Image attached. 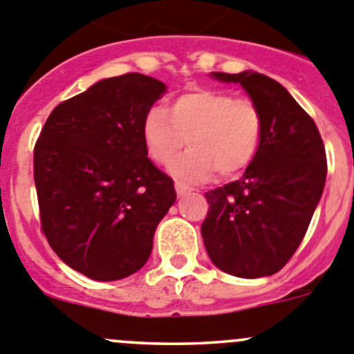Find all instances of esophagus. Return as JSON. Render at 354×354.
Wrapping results in <instances>:
<instances>
[{
	"label": "esophagus",
	"instance_id": "esophagus-1",
	"mask_svg": "<svg viewBox=\"0 0 354 354\" xmlns=\"http://www.w3.org/2000/svg\"><path fill=\"white\" fill-rule=\"evenodd\" d=\"M175 191H177V194H179V196H184V194L191 193V187L186 186V184H183V183H175Z\"/></svg>",
	"mask_w": 354,
	"mask_h": 354
}]
</instances>
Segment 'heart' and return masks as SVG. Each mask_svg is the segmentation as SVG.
<instances>
[{
    "mask_svg": "<svg viewBox=\"0 0 354 354\" xmlns=\"http://www.w3.org/2000/svg\"><path fill=\"white\" fill-rule=\"evenodd\" d=\"M262 136L261 107L215 88L179 93L167 113L154 107L142 120L146 153L156 165H167L187 142L189 149L170 165L184 183H205L215 171L222 179L236 177L255 160Z\"/></svg>",
    "mask_w": 354,
    "mask_h": 354,
    "instance_id": "heart-1",
    "label": "heart"
}]
</instances>
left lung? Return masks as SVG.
Returning a JSON list of instances; mask_svg holds the SVG:
<instances>
[{
  "instance_id": "obj_1",
  "label": "left lung",
  "mask_w": 354,
  "mask_h": 354,
  "mask_svg": "<svg viewBox=\"0 0 354 354\" xmlns=\"http://www.w3.org/2000/svg\"><path fill=\"white\" fill-rule=\"evenodd\" d=\"M212 76L247 90L262 111L264 136L240 180L205 193V248L227 274H274L299 248L322 198L325 146L313 118L278 82L254 71Z\"/></svg>"
}]
</instances>
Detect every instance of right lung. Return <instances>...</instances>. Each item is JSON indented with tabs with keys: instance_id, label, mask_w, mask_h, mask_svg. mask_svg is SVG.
<instances>
[{
	"instance_id": "add662e5",
	"label": "right lung",
	"mask_w": 354,
	"mask_h": 354,
	"mask_svg": "<svg viewBox=\"0 0 354 354\" xmlns=\"http://www.w3.org/2000/svg\"><path fill=\"white\" fill-rule=\"evenodd\" d=\"M165 90L139 73L102 80L60 102L36 140L43 234L69 268L92 280L139 271L177 198L142 140L144 116Z\"/></svg>"
}]
</instances>
